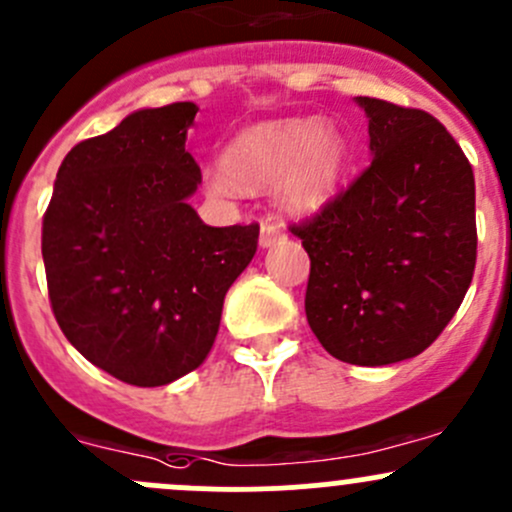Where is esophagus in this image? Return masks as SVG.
I'll return each mask as SVG.
<instances>
[{
  "label": "esophagus",
  "instance_id": "esophagus-1",
  "mask_svg": "<svg viewBox=\"0 0 512 512\" xmlns=\"http://www.w3.org/2000/svg\"><path fill=\"white\" fill-rule=\"evenodd\" d=\"M285 236L283 229H280V224L271 222V219H266V222L261 224V236H258V241H261V246L266 249V246H273L276 241H280Z\"/></svg>",
  "mask_w": 512,
  "mask_h": 512
}]
</instances>
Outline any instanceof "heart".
Wrapping results in <instances>:
<instances>
[{
    "mask_svg": "<svg viewBox=\"0 0 512 512\" xmlns=\"http://www.w3.org/2000/svg\"><path fill=\"white\" fill-rule=\"evenodd\" d=\"M349 146L332 124L312 119H280L241 131L224 156V168H210L205 185L212 195L229 197L236 181L276 183L278 202L288 212L310 214L327 205L342 185Z\"/></svg>",
    "mask_w": 512,
    "mask_h": 512,
    "instance_id": "b5f03b06",
    "label": "heart"
}]
</instances>
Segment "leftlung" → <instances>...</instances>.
I'll return each instance as SVG.
<instances>
[{"mask_svg": "<svg viewBox=\"0 0 512 512\" xmlns=\"http://www.w3.org/2000/svg\"><path fill=\"white\" fill-rule=\"evenodd\" d=\"M373 161L290 224L310 256L305 315L334 359L386 366L422 354L476 268L474 170L430 112L359 97Z\"/></svg>", "mask_w": 512, "mask_h": 512, "instance_id": "8db88e82", "label": "left lung"}]
</instances>
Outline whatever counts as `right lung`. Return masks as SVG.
<instances>
[{"instance_id": "right-lung-1", "label": "right lung", "mask_w": 512, "mask_h": 512, "mask_svg": "<svg viewBox=\"0 0 512 512\" xmlns=\"http://www.w3.org/2000/svg\"><path fill=\"white\" fill-rule=\"evenodd\" d=\"M197 107L129 114L60 163L43 214L48 300L68 342L129 386H166L212 351L224 295L258 224L207 227L188 205L202 173L185 151Z\"/></svg>"}]
</instances>
